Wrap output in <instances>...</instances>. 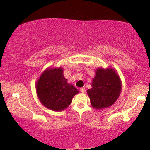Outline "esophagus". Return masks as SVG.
I'll list each match as a JSON object with an SVG mask.
<instances>
[{"instance_id": "esophagus-1", "label": "esophagus", "mask_w": 150, "mask_h": 150, "mask_svg": "<svg viewBox=\"0 0 150 150\" xmlns=\"http://www.w3.org/2000/svg\"><path fill=\"white\" fill-rule=\"evenodd\" d=\"M80 91H81V93H85V88L84 87L80 88Z\"/></svg>"}]
</instances>
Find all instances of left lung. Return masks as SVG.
<instances>
[{
    "label": "left lung",
    "instance_id": "1",
    "mask_svg": "<svg viewBox=\"0 0 150 150\" xmlns=\"http://www.w3.org/2000/svg\"><path fill=\"white\" fill-rule=\"evenodd\" d=\"M120 91L121 83L117 73L112 69L100 68L96 71L92 88L88 89L87 93L93 107L101 109L112 105Z\"/></svg>",
    "mask_w": 150,
    "mask_h": 150
}]
</instances>
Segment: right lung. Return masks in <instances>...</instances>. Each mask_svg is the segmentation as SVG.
<instances>
[{"instance_id":"add662e5","label":"right lung","mask_w":150,"mask_h":150,"mask_svg":"<svg viewBox=\"0 0 150 150\" xmlns=\"http://www.w3.org/2000/svg\"><path fill=\"white\" fill-rule=\"evenodd\" d=\"M36 90L43 105L54 111L67 108L73 96L79 93L74 86L67 83L62 68L45 71L38 81Z\"/></svg>"}]
</instances>
